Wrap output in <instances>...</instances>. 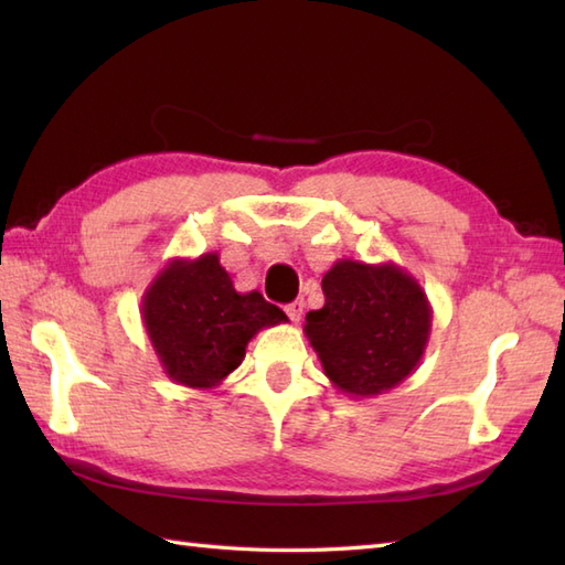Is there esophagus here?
I'll list each match as a JSON object with an SVG mask.
<instances>
[{"mask_svg":"<svg viewBox=\"0 0 565 565\" xmlns=\"http://www.w3.org/2000/svg\"><path fill=\"white\" fill-rule=\"evenodd\" d=\"M303 308H306L303 298H296L294 303L286 306V313H289V318H291L294 322H301V318H303Z\"/></svg>","mask_w":565,"mask_h":565,"instance_id":"obj_1","label":"esophagus"}]
</instances>
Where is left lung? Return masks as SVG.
Wrapping results in <instances>:
<instances>
[{
  "instance_id": "1",
  "label": "left lung",
  "mask_w": 565,
  "mask_h": 565,
  "mask_svg": "<svg viewBox=\"0 0 565 565\" xmlns=\"http://www.w3.org/2000/svg\"><path fill=\"white\" fill-rule=\"evenodd\" d=\"M326 306L306 316L332 386L350 398H374L417 369L431 330V306L413 274L393 262L340 259L322 276Z\"/></svg>"
}]
</instances>
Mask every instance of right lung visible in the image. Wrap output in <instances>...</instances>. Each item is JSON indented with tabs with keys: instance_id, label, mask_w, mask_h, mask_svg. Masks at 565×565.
<instances>
[{
	"instance_id": "obj_1",
	"label": "right lung",
	"mask_w": 565,
	"mask_h": 565,
	"mask_svg": "<svg viewBox=\"0 0 565 565\" xmlns=\"http://www.w3.org/2000/svg\"><path fill=\"white\" fill-rule=\"evenodd\" d=\"M140 316L164 374L199 391L233 374L259 330L289 320L262 294H237L218 252L167 262L142 294Z\"/></svg>"
}]
</instances>
